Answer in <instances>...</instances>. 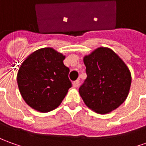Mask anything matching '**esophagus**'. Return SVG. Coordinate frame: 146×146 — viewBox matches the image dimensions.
<instances>
[{
	"mask_svg": "<svg viewBox=\"0 0 146 146\" xmlns=\"http://www.w3.org/2000/svg\"><path fill=\"white\" fill-rule=\"evenodd\" d=\"M73 86L74 88H77V87H79V86H80V81H78V80H77V81H73Z\"/></svg>",
	"mask_w": 146,
	"mask_h": 146,
	"instance_id": "obj_1",
	"label": "esophagus"
}]
</instances>
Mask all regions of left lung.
I'll return each instance as SVG.
<instances>
[{"mask_svg": "<svg viewBox=\"0 0 146 146\" xmlns=\"http://www.w3.org/2000/svg\"><path fill=\"white\" fill-rule=\"evenodd\" d=\"M87 78L79 94L90 109L106 114L118 108L127 98L131 73L127 65L112 49L96 48L84 56Z\"/></svg>", "mask_w": 146, "mask_h": 146, "instance_id": "obj_1", "label": "left lung"}]
</instances>
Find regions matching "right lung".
<instances>
[{
    "mask_svg": "<svg viewBox=\"0 0 146 146\" xmlns=\"http://www.w3.org/2000/svg\"><path fill=\"white\" fill-rule=\"evenodd\" d=\"M65 56L52 48L36 50L21 64L17 85L25 102L33 110L47 113L59 106L72 83Z\"/></svg>",
    "mask_w": 146,
    "mask_h": 146,
    "instance_id": "1",
    "label": "right lung"
}]
</instances>
